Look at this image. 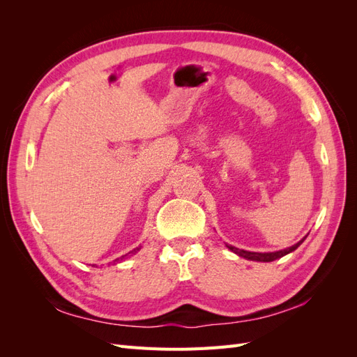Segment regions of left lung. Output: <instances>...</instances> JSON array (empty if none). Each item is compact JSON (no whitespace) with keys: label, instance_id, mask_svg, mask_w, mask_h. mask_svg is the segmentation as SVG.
<instances>
[{"label":"left lung","instance_id":"1","mask_svg":"<svg viewBox=\"0 0 357 357\" xmlns=\"http://www.w3.org/2000/svg\"><path fill=\"white\" fill-rule=\"evenodd\" d=\"M304 240H305V238H304ZM304 240H301V241H299V243H296L295 245H291V247L284 248V250L273 252V253H255V252L240 250V248H236V247H234V245H228V244H226V247H228L229 250H232L234 253H236L238 256L248 259V261H257V262H273V261H275V259H280V257H283L284 255H287V253H290V252L296 250V248H298L302 243H304Z\"/></svg>","mask_w":357,"mask_h":357}]
</instances>
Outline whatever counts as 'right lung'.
I'll list each match as a JSON object with an SVG mask.
<instances>
[{"label": "right lung", "mask_w": 357, "mask_h": 357, "mask_svg": "<svg viewBox=\"0 0 357 357\" xmlns=\"http://www.w3.org/2000/svg\"><path fill=\"white\" fill-rule=\"evenodd\" d=\"M139 247H142V245H139ZM139 247H137V248H134V250L131 252V253H137L138 250H139ZM122 257H125V256H122ZM119 261H121V259H116V261L114 262H119Z\"/></svg>", "instance_id": "right-lung-1"}]
</instances>
